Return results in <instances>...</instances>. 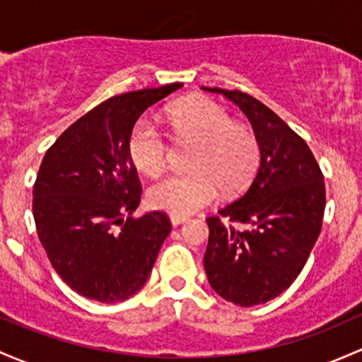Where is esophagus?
<instances>
[{
	"mask_svg": "<svg viewBox=\"0 0 362 362\" xmlns=\"http://www.w3.org/2000/svg\"><path fill=\"white\" fill-rule=\"evenodd\" d=\"M170 222H171V226L177 227V226H180V223L187 222V216H177V215H171V216H170Z\"/></svg>",
	"mask_w": 362,
	"mask_h": 362,
	"instance_id": "obj_1",
	"label": "esophagus"
}]
</instances>
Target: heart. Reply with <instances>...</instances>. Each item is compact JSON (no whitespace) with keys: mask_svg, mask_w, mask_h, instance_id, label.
Segmentation results:
<instances>
[{"mask_svg":"<svg viewBox=\"0 0 362 362\" xmlns=\"http://www.w3.org/2000/svg\"><path fill=\"white\" fill-rule=\"evenodd\" d=\"M168 123L178 140L196 144L187 173H173L156 182L147 192L149 204L177 216H187L208 206L218 196L239 192L253 177L260 151L255 135L232 123L229 112L208 98H192L168 111ZM128 156L142 173L156 177L166 165L168 144L163 133L139 121L128 135Z\"/></svg>","mask_w":362,"mask_h":362,"instance_id":"b5f03b06","label":"heart"}]
</instances>
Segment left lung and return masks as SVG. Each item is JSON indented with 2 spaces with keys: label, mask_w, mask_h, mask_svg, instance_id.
Here are the masks:
<instances>
[{
  "label": "left lung",
  "mask_w": 362,
  "mask_h": 362,
  "mask_svg": "<svg viewBox=\"0 0 362 362\" xmlns=\"http://www.w3.org/2000/svg\"><path fill=\"white\" fill-rule=\"evenodd\" d=\"M201 88L234 102L260 147V166L248 191L206 220L204 271L223 300L258 305L288 290L302 272L321 232L325 178L305 140L267 105L239 90Z\"/></svg>",
  "instance_id": "1"
}]
</instances>
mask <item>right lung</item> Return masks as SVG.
I'll return each mask as SVG.
<instances>
[{
    "mask_svg": "<svg viewBox=\"0 0 362 362\" xmlns=\"http://www.w3.org/2000/svg\"><path fill=\"white\" fill-rule=\"evenodd\" d=\"M182 83L117 95L71 124L47 151L33 189V215L52 267L81 296L130 298L152 271L171 226L165 213L140 218L139 175L128 135L147 107Z\"/></svg>",
    "mask_w": 362,
    "mask_h": 362,
    "instance_id": "right-lung-1",
    "label": "right lung"
}]
</instances>
